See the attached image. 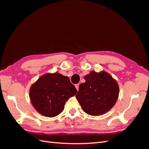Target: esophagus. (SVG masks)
<instances>
[{
    "instance_id": "1",
    "label": "esophagus",
    "mask_w": 149,
    "mask_h": 149,
    "mask_svg": "<svg viewBox=\"0 0 149 149\" xmlns=\"http://www.w3.org/2000/svg\"><path fill=\"white\" fill-rule=\"evenodd\" d=\"M75 87L76 89H77V91H79V84H75Z\"/></svg>"
}]
</instances>
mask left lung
Segmentation results:
<instances>
[{
    "mask_svg": "<svg viewBox=\"0 0 149 149\" xmlns=\"http://www.w3.org/2000/svg\"><path fill=\"white\" fill-rule=\"evenodd\" d=\"M76 98L84 111L93 116L105 113L112 108L118 96V86L105 72L92 71L84 77Z\"/></svg>",
    "mask_w": 149,
    "mask_h": 149,
    "instance_id": "1",
    "label": "left lung"
}]
</instances>
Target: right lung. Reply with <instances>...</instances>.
Here are the masks:
<instances>
[{
  "mask_svg": "<svg viewBox=\"0 0 149 149\" xmlns=\"http://www.w3.org/2000/svg\"><path fill=\"white\" fill-rule=\"evenodd\" d=\"M77 93L68 77L58 73L42 75L33 84L30 99L38 112L48 117H56L64 109L66 102Z\"/></svg>",
  "mask_w": 149,
  "mask_h": 149,
  "instance_id": "obj_1",
  "label": "right lung"
}]
</instances>
